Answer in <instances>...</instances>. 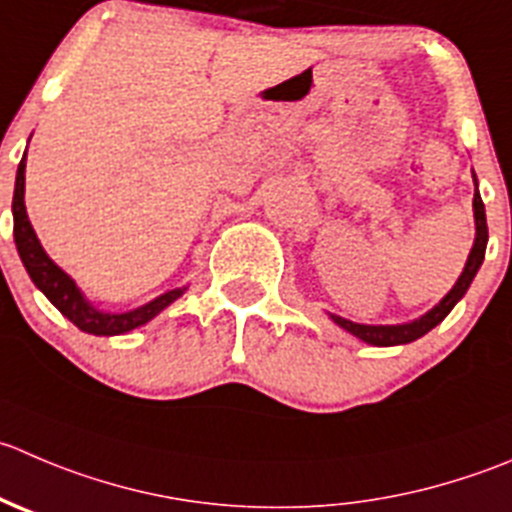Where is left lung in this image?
<instances>
[{
  "mask_svg": "<svg viewBox=\"0 0 512 512\" xmlns=\"http://www.w3.org/2000/svg\"><path fill=\"white\" fill-rule=\"evenodd\" d=\"M475 180V175H473ZM473 215H475V242H473V250H470L468 262H465L463 272H460L458 282L453 285V290L433 307V310L425 312L423 317L413 322H405V325H360V322H350L340 315H330L335 325H340L342 330H347L350 335L360 337L362 342L367 345H377V347H390V345H408V342L418 340L423 337L425 332L433 330L435 325L448 317V312L463 300V295L468 292L470 282L473 277L478 275L480 265L485 260V245H488V220H485V205L480 200V192H478V180H475V197H473Z\"/></svg>",
  "mask_w": 512,
  "mask_h": 512,
  "instance_id": "obj_1",
  "label": "left lung"
}]
</instances>
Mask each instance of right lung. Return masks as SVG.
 Listing matches in <instances>:
<instances>
[{
	"label": "right lung",
	"instance_id": "add662e5",
	"mask_svg": "<svg viewBox=\"0 0 512 512\" xmlns=\"http://www.w3.org/2000/svg\"><path fill=\"white\" fill-rule=\"evenodd\" d=\"M24 167H27V152H24L22 162L17 167V182H14V197H12V215H14V242H17V252L22 257L24 270L29 272L34 285L47 295V300L67 317L69 322L79 327L82 332L99 337L124 335V332L135 330V327L145 325L152 317L160 315L167 305L182 297L185 287L165 292V295L155 297L147 305L135 307L127 312H102L82 295L77 282L67 275L59 265L49 260L44 247L39 245L34 227L27 217V207H24Z\"/></svg>",
	"mask_w": 512,
	"mask_h": 512
}]
</instances>
